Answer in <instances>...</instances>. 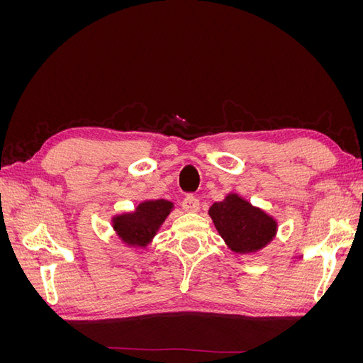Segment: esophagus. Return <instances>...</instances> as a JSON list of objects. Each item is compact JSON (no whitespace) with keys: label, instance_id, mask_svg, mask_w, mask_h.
Masks as SVG:
<instances>
[{"label":"esophagus","instance_id":"1","mask_svg":"<svg viewBox=\"0 0 363 363\" xmlns=\"http://www.w3.org/2000/svg\"><path fill=\"white\" fill-rule=\"evenodd\" d=\"M182 207L184 212H199L200 208V200L194 195H188L182 203Z\"/></svg>","mask_w":363,"mask_h":363}]
</instances>
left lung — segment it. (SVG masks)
<instances>
[{"label": "left lung", "mask_w": 363, "mask_h": 363, "mask_svg": "<svg viewBox=\"0 0 363 363\" xmlns=\"http://www.w3.org/2000/svg\"><path fill=\"white\" fill-rule=\"evenodd\" d=\"M219 236L238 255H251L265 248L277 233V221L238 194H228L208 208Z\"/></svg>", "instance_id": "1"}]
</instances>
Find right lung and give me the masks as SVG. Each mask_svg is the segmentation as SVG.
I'll return each instance as SVG.
<instances>
[{
	"mask_svg": "<svg viewBox=\"0 0 363 363\" xmlns=\"http://www.w3.org/2000/svg\"><path fill=\"white\" fill-rule=\"evenodd\" d=\"M174 203L168 200H147L133 212L115 215L112 227L123 244L131 248H145L172 212Z\"/></svg>",
	"mask_w": 363,
	"mask_h": 363,
	"instance_id": "right-lung-1",
	"label": "right lung"
}]
</instances>
